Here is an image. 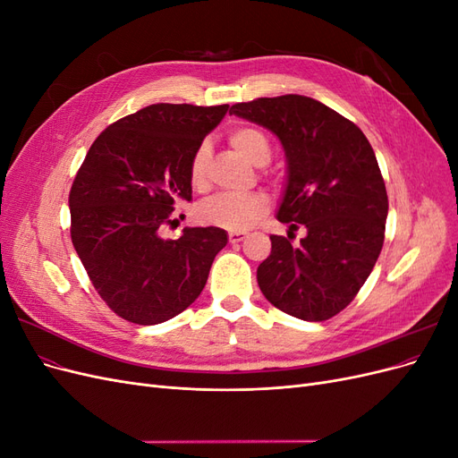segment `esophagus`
I'll use <instances>...</instances> for the list:
<instances>
[{
    "label": "esophagus",
    "mask_w": 458,
    "mask_h": 458,
    "mask_svg": "<svg viewBox=\"0 0 458 458\" xmlns=\"http://www.w3.org/2000/svg\"><path fill=\"white\" fill-rule=\"evenodd\" d=\"M244 239H246V233L244 231H231L229 233V242L231 244H237V242H241Z\"/></svg>",
    "instance_id": "esophagus-1"
}]
</instances>
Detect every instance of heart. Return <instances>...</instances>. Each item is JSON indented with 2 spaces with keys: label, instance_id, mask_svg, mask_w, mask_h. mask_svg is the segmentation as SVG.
Here are the masks:
<instances>
[{
  "label": "heart",
  "instance_id": "b5f03b06",
  "mask_svg": "<svg viewBox=\"0 0 458 458\" xmlns=\"http://www.w3.org/2000/svg\"><path fill=\"white\" fill-rule=\"evenodd\" d=\"M229 143L244 158L256 165H266L271 160V145L266 133L258 128L242 126L229 133ZM208 170H210V147L199 145L189 162V182L197 191L206 189ZM269 204L266 197L250 195H216L199 206V216L208 225L227 231H246L254 227L267 214Z\"/></svg>",
  "mask_w": 458,
  "mask_h": 458
}]
</instances>
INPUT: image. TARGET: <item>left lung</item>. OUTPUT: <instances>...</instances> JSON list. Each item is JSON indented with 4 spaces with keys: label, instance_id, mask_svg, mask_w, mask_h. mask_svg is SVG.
Wrapping results in <instances>:
<instances>
[{
    "label": "left lung",
    "instance_id": "left-lung-1",
    "mask_svg": "<svg viewBox=\"0 0 458 458\" xmlns=\"http://www.w3.org/2000/svg\"><path fill=\"white\" fill-rule=\"evenodd\" d=\"M229 114L271 130L288 164L276 212L288 237H269L259 290L276 310L327 321L350 306L384 244L387 195L374 150L352 120L311 97H259L233 105ZM300 225L309 234L293 245Z\"/></svg>",
    "mask_w": 458,
    "mask_h": 458
}]
</instances>
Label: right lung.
<instances>
[{
  "instance_id": "right-lung-1",
  "label": "right lung",
  "mask_w": 458,
  "mask_h": 458,
  "mask_svg": "<svg viewBox=\"0 0 458 458\" xmlns=\"http://www.w3.org/2000/svg\"><path fill=\"white\" fill-rule=\"evenodd\" d=\"M227 108L145 106L110 123L80 165L68 195L72 244L97 293L130 323L158 325L187 310L227 244L219 227L160 237L175 202L191 200L192 152Z\"/></svg>"
}]
</instances>
